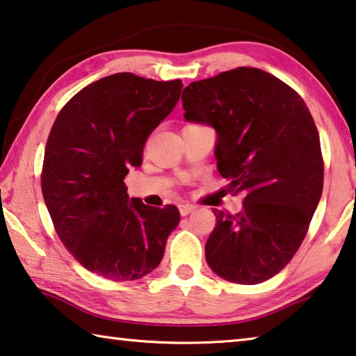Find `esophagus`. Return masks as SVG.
Instances as JSON below:
<instances>
[{
  "mask_svg": "<svg viewBox=\"0 0 356 356\" xmlns=\"http://www.w3.org/2000/svg\"><path fill=\"white\" fill-rule=\"evenodd\" d=\"M196 209V206H193V204H187V202H185V204H180L179 206V212H180V216H188L190 212H193Z\"/></svg>",
  "mask_w": 356,
  "mask_h": 356,
  "instance_id": "34e87169",
  "label": "esophagus"
}]
</instances>
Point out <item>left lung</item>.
<instances>
[{
	"mask_svg": "<svg viewBox=\"0 0 356 356\" xmlns=\"http://www.w3.org/2000/svg\"><path fill=\"white\" fill-rule=\"evenodd\" d=\"M185 118L217 131V169L239 213L213 211L206 261L225 280L255 285L290 263L323 190L317 127L295 90L258 67H236L184 88Z\"/></svg>",
	"mask_w": 356,
	"mask_h": 356,
	"instance_id": "obj_1",
	"label": "left lung"
}]
</instances>
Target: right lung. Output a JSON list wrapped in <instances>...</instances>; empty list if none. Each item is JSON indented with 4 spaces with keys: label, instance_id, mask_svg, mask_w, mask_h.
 Instances as JSON below:
<instances>
[{
    "label": "right lung",
    "instance_id": "obj_1",
    "mask_svg": "<svg viewBox=\"0 0 356 356\" xmlns=\"http://www.w3.org/2000/svg\"><path fill=\"white\" fill-rule=\"evenodd\" d=\"M182 81L117 72L90 83L50 129L41 188L60 241L83 268L125 282L160 264L177 227L176 206L129 201L128 169L143 165L150 133L177 104Z\"/></svg>",
    "mask_w": 356,
    "mask_h": 356
}]
</instances>
